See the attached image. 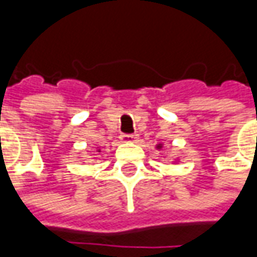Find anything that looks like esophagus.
I'll return each mask as SVG.
<instances>
[{"instance_id": "obj_1", "label": "esophagus", "mask_w": 257, "mask_h": 257, "mask_svg": "<svg viewBox=\"0 0 257 257\" xmlns=\"http://www.w3.org/2000/svg\"><path fill=\"white\" fill-rule=\"evenodd\" d=\"M136 139H138V135H134V134L121 135V140H122V142H125V143H128V142H135Z\"/></svg>"}]
</instances>
